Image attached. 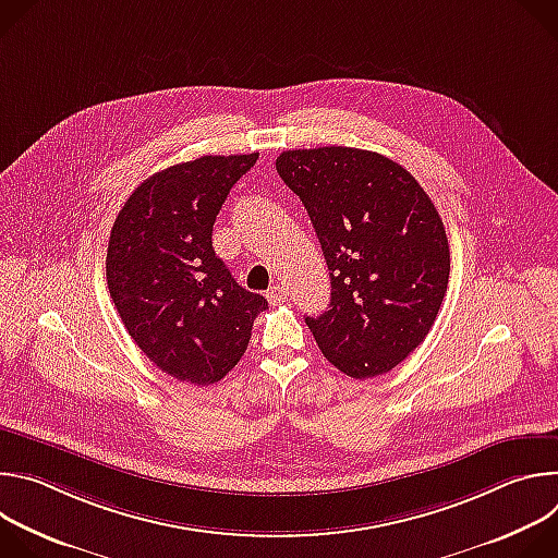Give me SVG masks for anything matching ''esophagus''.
I'll use <instances>...</instances> for the list:
<instances>
[{
    "mask_svg": "<svg viewBox=\"0 0 558 558\" xmlns=\"http://www.w3.org/2000/svg\"><path fill=\"white\" fill-rule=\"evenodd\" d=\"M267 300H269L271 304H282V302L287 300V289H284L282 284H274V287H269V291H267Z\"/></svg>",
    "mask_w": 558,
    "mask_h": 558,
    "instance_id": "esophagus-1",
    "label": "esophagus"
}]
</instances>
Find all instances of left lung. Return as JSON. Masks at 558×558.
Masks as SVG:
<instances>
[{"instance_id":"1","label":"left lung","mask_w":558,"mask_h":558,"mask_svg":"<svg viewBox=\"0 0 558 558\" xmlns=\"http://www.w3.org/2000/svg\"><path fill=\"white\" fill-rule=\"evenodd\" d=\"M331 276L329 311L304 317L325 357L355 379L392 371L428 336L448 287L444 222L411 172L344 145L276 158Z\"/></svg>"}]
</instances>
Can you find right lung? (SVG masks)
Wrapping results in <instances>:
<instances>
[{
  "label": "right lung",
  "mask_w": 558,
  "mask_h": 558,
  "mask_svg": "<svg viewBox=\"0 0 558 558\" xmlns=\"http://www.w3.org/2000/svg\"><path fill=\"white\" fill-rule=\"evenodd\" d=\"M258 161L201 156L143 181L119 211L108 243V289L138 349L163 373L209 386L247 351L260 293L238 284L211 247L216 216Z\"/></svg>",
  "instance_id": "right-lung-1"
}]
</instances>
